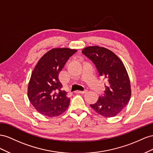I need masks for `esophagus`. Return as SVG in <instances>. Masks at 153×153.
<instances>
[{
    "mask_svg": "<svg viewBox=\"0 0 153 153\" xmlns=\"http://www.w3.org/2000/svg\"><path fill=\"white\" fill-rule=\"evenodd\" d=\"M86 91H87V90L85 89V90H84L83 91H76V92L77 93V94H83L86 93Z\"/></svg>",
    "mask_w": 153,
    "mask_h": 153,
    "instance_id": "obj_1",
    "label": "esophagus"
}]
</instances>
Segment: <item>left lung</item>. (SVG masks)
<instances>
[{"mask_svg": "<svg viewBox=\"0 0 153 153\" xmlns=\"http://www.w3.org/2000/svg\"><path fill=\"white\" fill-rule=\"evenodd\" d=\"M82 54L92 62L99 75L107 83L103 95L90 104L91 108L105 117H115L127 105L131 97L129 78L122 61L113 52L104 47H86Z\"/></svg>", "mask_w": 153, "mask_h": 153, "instance_id": "8db88e82", "label": "left lung"}]
</instances>
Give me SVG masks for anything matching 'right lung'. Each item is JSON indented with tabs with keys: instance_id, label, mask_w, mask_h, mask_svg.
I'll list each match as a JSON object with an SVG mask.
<instances>
[{
	"instance_id": "add662e5",
	"label": "right lung",
	"mask_w": 153,
	"mask_h": 153,
	"mask_svg": "<svg viewBox=\"0 0 153 153\" xmlns=\"http://www.w3.org/2000/svg\"><path fill=\"white\" fill-rule=\"evenodd\" d=\"M76 52L68 48L53 49L38 61L30 77L27 95L30 103L41 114L56 117L67 110L70 98L58 77L69 58Z\"/></svg>"
}]
</instances>
